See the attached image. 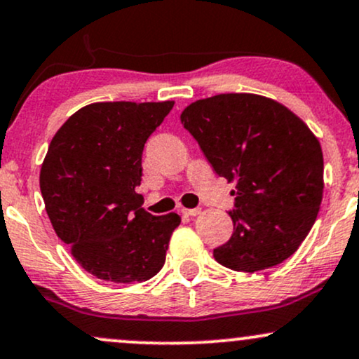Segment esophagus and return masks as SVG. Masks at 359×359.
<instances>
[{
	"mask_svg": "<svg viewBox=\"0 0 359 359\" xmlns=\"http://www.w3.org/2000/svg\"><path fill=\"white\" fill-rule=\"evenodd\" d=\"M182 214H185V216H197V214H201V209L199 208H196V209L184 208L182 209Z\"/></svg>",
	"mask_w": 359,
	"mask_h": 359,
	"instance_id": "obj_1",
	"label": "esophagus"
}]
</instances>
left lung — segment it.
Instances as JSON below:
<instances>
[{
    "label": "left lung",
    "instance_id": "8db88e82",
    "mask_svg": "<svg viewBox=\"0 0 359 359\" xmlns=\"http://www.w3.org/2000/svg\"><path fill=\"white\" fill-rule=\"evenodd\" d=\"M216 174L234 184V231L214 250L236 271L271 269L297 251L324 192L319 140L282 102L228 93L191 102L180 114Z\"/></svg>",
    "mask_w": 359,
    "mask_h": 359
}]
</instances>
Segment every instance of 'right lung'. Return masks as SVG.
I'll list each match as a JSON object with an SVG mask.
<instances>
[{"mask_svg": "<svg viewBox=\"0 0 359 359\" xmlns=\"http://www.w3.org/2000/svg\"><path fill=\"white\" fill-rule=\"evenodd\" d=\"M174 101L93 102L53 135L40 191L57 236L76 262L108 282H145L160 271L175 212L151 216L137 194L145 142Z\"/></svg>", "mask_w": 359, "mask_h": 359, "instance_id": "right-lung-1", "label": "right lung"}]
</instances>
